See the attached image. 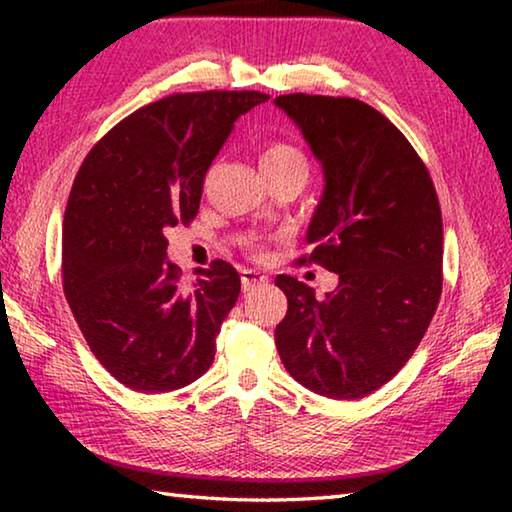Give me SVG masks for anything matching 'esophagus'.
<instances>
[{
	"mask_svg": "<svg viewBox=\"0 0 512 512\" xmlns=\"http://www.w3.org/2000/svg\"><path fill=\"white\" fill-rule=\"evenodd\" d=\"M262 284H268V277L264 273L253 271V268H250V271L241 273V289H244V293L253 291L255 287H262Z\"/></svg>",
	"mask_w": 512,
	"mask_h": 512,
	"instance_id": "esophagus-1",
	"label": "esophagus"
}]
</instances>
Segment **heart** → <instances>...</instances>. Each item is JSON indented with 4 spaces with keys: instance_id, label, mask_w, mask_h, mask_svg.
Instances as JSON below:
<instances>
[{
    "instance_id": "1",
    "label": "heart",
    "mask_w": 512,
    "mask_h": 512,
    "mask_svg": "<svg viewBox=\"0 0 512 512\" xmlns=\"http://www.w3.org/2000/svg\"><path fill=\"white\" fill-rule=\"evenodd\" d=\"M284 167H307L302 153L293 149L289 144L275 142L268 144L262 153V169H284Z\"/></svg>"
}]
</instances>
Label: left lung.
Here are the masks:
<instances>
[{
  "mask_svg": "<svg viewBox=\"0 0 512 512\" xmlns=\"http://www.w3.org/2000/svg\"><path fill=\"white\" fill-rule=\"evenodd\" d=\"M323 169L305 241L339 275L325 298L277 275L289 300L275 345L289 375L332 400H359L391 381L418 348L443 291V219L409 140L359 99L282 94Z\"/></svg>",
  "mask_w": 512,
  "mask_h": 512,
  "instance_id": "8db88e82",
  "label": "left lung"
}]
</instances>
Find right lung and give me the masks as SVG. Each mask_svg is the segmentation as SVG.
Instances as JSON below:
<instances>
[{
    "label": "right lung",
    "instance_id": "right-lung-1",
    "mask_svg": "<svg viewBox=\"0 0 512 512\" xmlns=\"http://www.w3.org/2000/svg\"><path fill=\"white\" fill-rule=\"evenodd\" d=\"M264 101L171 94L119 121L81 164L63 223L65 298L94 357L133 391H178L212 366L239 273L216 259L183 287L167 232L194 219L235 121Z\"/></svg>",
    "mask_w": 512,
    "mask_h": 512
}]
</instances>
